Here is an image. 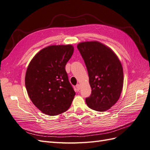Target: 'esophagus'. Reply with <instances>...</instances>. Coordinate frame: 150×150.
I'll return each instance as SVG.
<instances>
[{
  "label": "esophagus",
  "mask_w": 150,
  "mask_h": 150,
  "mask_svg": "<svg viewBox=\"0 0 150 150\" xmlns=\"http://www.w3.org/2000/svg\"><path fill=\"white\" fill-rule=\"evenodd\" d=\"M76 89H77V91H79L80 90V84H77V85L76 86Z\"/></svg>",
  "instance_id": "obj_1"
}]
</instances>
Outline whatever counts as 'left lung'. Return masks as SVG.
Instances as JSON below:
<instances>
[{
	"instance_id": "8db88e82",
	"label": "left lung",
	"mask_w": 150,
	"mask_h": 150,
	"mask_svg": "<svg viewBox=\"0 0 150 150\" xmlns=\"http://www.w3.org/2000/svg\"><path fill=\"white\" fill-rule=\"evenodd\" d=\"M77 49L86 64L91 94L86 98L90 108L98 112L110 109L118 100L124 82L120 61L108 47L96 41L82 42Z\"/></svg>"
}]
</instances>
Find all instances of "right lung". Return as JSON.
Returning a JSON list of instances; mask_svg holds the SVG:
<instances>
[{
  "label": "right lung",
  "mask_w": 150,
  "mask_h": 150,
  "mask_svg": "<svg viewBox=\"0 0 150 150\" xmlns=\"http://www.w3.org/2000/svg\"><path fill=\"white\" fill-rule=\"evenodd\" d=\"M74 49L71 45H51L30 61L25 86L31 101L42 113L54 116L66 112L71 105L75 93L65 66Z\"/></svg>",
  "instance_id": "right-lung-1"
}]
</instances>
